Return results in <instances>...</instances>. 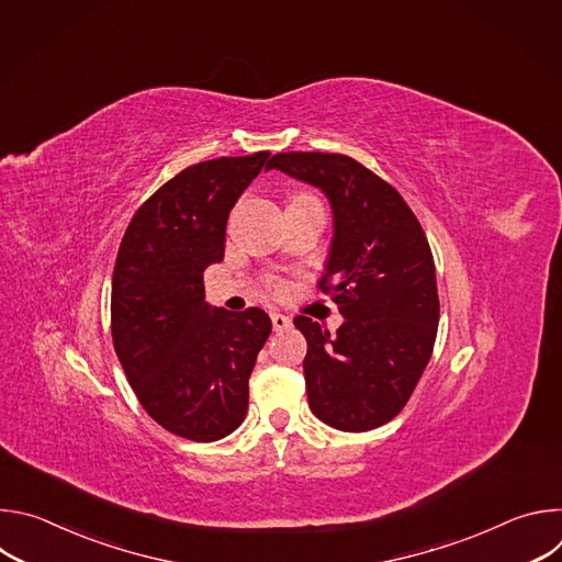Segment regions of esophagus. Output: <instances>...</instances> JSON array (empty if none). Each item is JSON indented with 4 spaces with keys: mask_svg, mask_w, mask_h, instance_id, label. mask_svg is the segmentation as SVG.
Returning <instances> with one entry per match:
<instances>
[{
    "mask_svg": "<svg viewBox=\"0 0 562 562\" xmlns=\"http://www.w3.org/2000/svg\"><path fill=\"white\" fill-rule=\"evenodd\" d=\"M271 323H273V331H286L291 329V317L284 313H271Z\"/></svg>",
    "mask_w": 562,
    "mask_h": 562,
    "instance_id": "1",
    "label": "esophagus"
}]
</instances>
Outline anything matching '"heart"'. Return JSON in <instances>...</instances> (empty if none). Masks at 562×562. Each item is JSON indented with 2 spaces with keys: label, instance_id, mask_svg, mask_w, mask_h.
<instances>
[{
  "label": "heart",
  "instance_id": "b5f03b06",
  "mask_svg": "<svg viewBox=\"0 0 562 562\" xmlns=\"http://www.w3.org/2000/svg\"><path fill=\"white\" fill-rule=\"evenodd\" d=\"M297 198H311V195H297Z\"/></svg>",
  "mask_w": 562,
  "mask_h": 562
}]
</instances>
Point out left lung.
Here are the masks:
<instances>
[{
    "label": "left lung",
    "instance_id": "8db88e82",
    "mask_svg": "<svg viewBox=\"0 0 562 562\" xmlns=\"http://www.w3.org/2000/svg\"><path fill=\"white\" fill-rule=\"evenodd\" d=\"M278 169L323 191L334 239L319 280L345 315L331 336L306 315L304 380L311 412L340 431L393 420L412 397L438 334V286L427 235L389 182L340 153H278Z\"/></svg>",
    "mask_w": 562,
    "mask_h": 562
}]
</instances>
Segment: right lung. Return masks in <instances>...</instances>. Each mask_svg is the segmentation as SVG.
I'll use <instances>...</instances> for the list:
<instances>
[{
  "label": "right lung",
  "instance_id": "right-lung-1",
  "mask_svg": "<svg viewBox=\"0 0 562 562\" xmlns=\"http://www.w3.org/2000/svg\"><path fill=\"white\" fill-rule=\"evenodd\" d=\"M269 150L193 165L133 215L113 269L111 334L144 412L167 431L213 442L243 425L249 375L271 334L258 308L204 302V269L222 262L226 220Z\"/></svg>",
  "mask_w": 562,
  "mask_h": 562
}]
</instances>
